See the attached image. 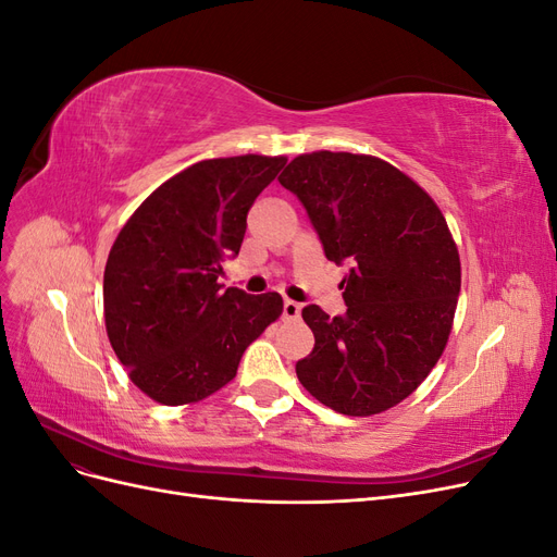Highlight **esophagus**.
<instances>
[{"instance_id": "esophagus-1", "label": "esophagus", "mask_w": 557, "mask_h": 557, "mask_svg": "<svg viewBox=\"0 0 557 557\" xmlns=\"http://www.w3.org/2000/svg\"><path fill=\"white\" fill-rule=\"evenodd\" d=\"M299 313H301V307L297 305V301H293V299L283 301V318L295 320V318H299Z\"/></svg>"}]
</instances>
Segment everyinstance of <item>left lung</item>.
Returning <instances> with one entry per match:
<instances>
[{"label": "left lung", "mask_w": 557, "mask_h": 557, "mask_svg": "<svg viewBox=\"0 0 557 557\" xmlns=\"http://www.w3.org/2000/svg\"><path fill=\"white\" fill-rule=\"evenodd\" d=\"M297 195L325 258L348 264L346 313L309 305L315 344L299 383L344 416H374L409 397L446 348L460 295V256L434 199L372 156L318 150L278 176Z\"/></svg>", "instance_id": "1"}]
</instances>
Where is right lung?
Returning a JSON list of instances; mask_svg holds the SVG:
<instances>
[{
	"mask_svg": "<svg viewBox=\"0 0 557 557\" xmlns=\"http://www.w3.org/2000/svg\"><path fill=\"white\" fill-rule=\"evenodd\" d=\"M285 158L201 160L164 181L117 234L104 269L109 342L132 383L166 407L237 376L244 350L281 315L278 293L218 283L237 258L246 215Z\"/></svg>",
	"mask_w": 557,
	"mask_h": 557,
	"instance_id": "1",
	"label": "right lung"
}]
</instances>
